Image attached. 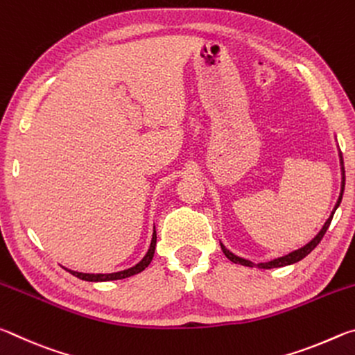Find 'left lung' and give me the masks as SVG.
Wrapping results in <instances>:
<instances>
[{"label": "left lung", "instance_id": "1", "mask_svg": "<svg viewBox=\"0 0 355 355\" xmlns=\"http://www.w3.org/2000/svg\"><path fill=\"white\" fill-rule=\"evenodd\" d=\"M338 155H340V164H341V192H340V197H338V200H336V205H335V208H334L332 214H330L329 219L326 220V224L322 225L320 233H318V235H316L313 239H311V241H310L309 244H305L304 248L294 250V252H291V254H288V255H285V257L275 258V260L266 261V263H258V264H255V263H252V261H249V260H245V258L236 257L235 254H232V252L228 250V249L225 248V245L220 243V249H222V252H224V255L228 258V260L233 261V263L243 264V266H250V268H252V266H257V268H260V269H272V268H282V266H288V264L297 263V261L302 260V258L307 257V255L310 254V252L313 250V249L316 248V245L321 243L322 236L326 235V232H327V228H329V225H330V222H332V218H334V214H335V211H336V208L340 207L341 199H343V192H345V166H343V155H341V152H340Z\"/></svg>", "mask_w": 355, "mask_h": 355}]
</instances>
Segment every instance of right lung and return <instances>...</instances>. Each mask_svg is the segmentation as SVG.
<instances>
[{
  "label": "right lung",
  "instance_id": "right-lung-1",
  "mask_svg": "<svg viewBox=\"0 0 355 355\" xmlns=\"http://www.w3.org/2000/svg\"><path fill=\"white\" fill-rule=\"evenodd\" d=\"M155 248H156V230H153L152 243H150V249H148V252L146 254V257H144L139 263L135 264L133 268L123 269V271L112 272V274H84V272L71 271V269H67V268H64V269H65V271H69L71 275H75V277L81 279V280H87V282H107V280L127 279V277H131V275H135V274H139L141 271H144V269L148 266L150 261H152V258H153Z\"/></svg>",
  "mask_w": 355,
  "mask_h": 355
}]
</instances>
